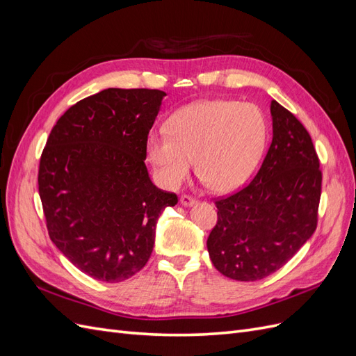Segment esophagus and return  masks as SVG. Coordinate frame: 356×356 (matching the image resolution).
<instances>
[{"instance_id": "obj_1", "label": "esophagus", "mask_w": 356, "mask_h": 356, "mask_svg": "<svg viewBox=\"0 0 356 356\" xmlns=\"http://www.w3.org/2000/svg\"><path fill=\"white\" fill-rule=\"evenodd\" d=\"M179 202L184 204V207H193V204L196 203V199L193 197V196H190V195H182L181 196V199H179Z\"/></svg>"}]
</instances>
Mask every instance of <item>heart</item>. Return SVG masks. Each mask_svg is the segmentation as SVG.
<instances>
[{
	"label": "heart",
	"mask_w": 356,
	"mask_h": 356,
	"mask_svg": "<svg viewBox=\"0 0 356 356\" xmlns=\"http://www.w3.org/2000/svg\"><path fill=\"white\" fill-rule=\"evenodd\" d=\"M266 136L264 115L255 105L200 101L172 115L168 132L149 135L147 153L170 188L187 179L196 160L204 184L227 193L250 179L261 159Z\"/></svg>",
	"instance_id": "b5f03b06"
}]
</instances>
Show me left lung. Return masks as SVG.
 <instances>
[{"label": "left lung", "mask_w": 356, "mask_h": 356, "mask_svg": "<svg viewBox=\"0 0 356 356\" xmlns=\"http://www.w3.org/2000/svg\"><path fill=\"white\" fill-rule=\"evenodd\" d=\"M273 139L250 184L215 200L218 220L208 238L215 268L234 281L270 276L293 258L318 225L322 172L298 118L272 101Z\"/></svg>", "instance_id": "left-lung-1"}]
</instances>
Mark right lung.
<instances>
[{
    "mask_svg": "<svg viewBox=\"0 0 356 356\" xmlns=\"http://www.w3.org/2000/svg\"><path fill=\"white\" fill-rule=\"evenodd\" d=\"M165 92L105 89L72 105L40 159L38 191L51 242L86 275L122 282L153 252L159 215L175 193L144 163Z\"/></svg>",
    "mask_w": 356,
    "mask_h": 356,
    "instance_id": "right-lung-1",
    "label": "right lung"
}]
</instances>
